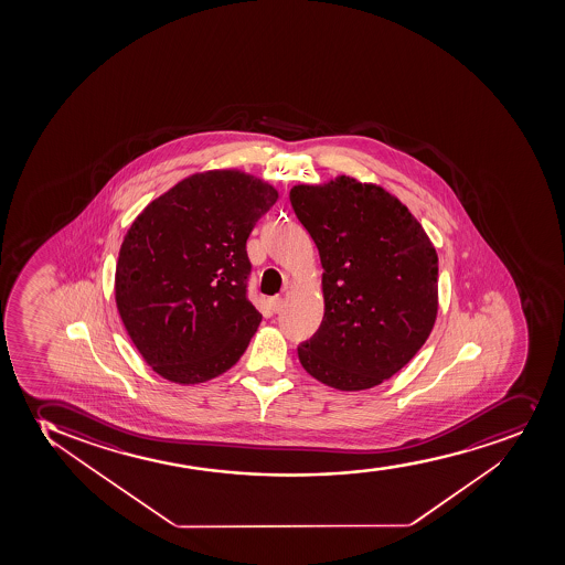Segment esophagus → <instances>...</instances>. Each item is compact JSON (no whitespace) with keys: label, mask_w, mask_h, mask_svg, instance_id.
Returning a JSON list of instances; mask_svg holds the SVG:
<instances>
[{"label":"esophagus","mask_w":565,"mask_h":565,"mask_svg":"<svg viewBox=\"0 0 565 565\" xmlns=\"http://www.w3.org/2000/svg\"><path fill=\"white\" fill-rule=\"evenodd\" d=\"M270 308H273L274 313H279V311L284 310V298H270Z\"/></svg>","instance_id":"1"}]
</instances>
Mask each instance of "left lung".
I'll list each match as a JSON object with an SVG mask.
<instances>
[{
  "label": "left lung",
  "mask_w": 565,
  "mask_h": 565,
  "mask_svg": "<svg viewBox=\"0 0 565 565\" xmlns=\"http://www.w3.org/2000/svg\"><path fill=\"white\" fill-rule=\"evenodd\" d=\"M321 265L324 317L298 345L303 370L332 388H373L431 334L438 257L418 220L375 184L341 175L289 194Z\"/></svg>",
  "instance_id": "obj_1"
}]
</instances>
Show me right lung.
<instances>
[{"label":"right lung","instance_id":"obj_1","mask_svg":"<svg viewBox=\"0 0 565 565\" xmlns=\"http://www.w3.org/2000/svg\"><path fill=\"white\" fill-rule=\"evenodd\" d=\"M276 200L259 179L206 171L134 220L117 262V310L158 375L205 383L243 356L262 322L248 298L246 241Z\"/></svg>","mask_w":565,"mask_h":565}]
</instances>
